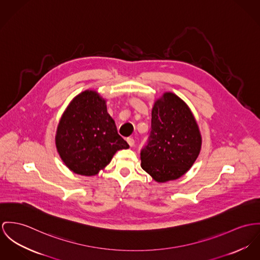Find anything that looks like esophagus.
<instances>
[{"instance_id": "34e87169", "label": "esophagus", "mask_w": 260, "mask_h": 260, "mask_svg": "<svg viewBox=\"0 0 260 260\" xmlns=\"http://www.w3.org/2000/svg\"><path fill=\"white\" fill-rule=\"evenodd\" d=\"M126 141H127V143L129 144V146H134V145H135V140H134L133 138H127Z\"/></svg>"}]
</instances>
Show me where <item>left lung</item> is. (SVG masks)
I'll return each instance as SVG.
<instances>
[{
  "instance_id": "8db88e82",
  "label": "left lung",
  "mask_w": 260,
  "mask_h": 260,
  "mask_svg": "<svg viewBox=\"0 0 260 260\" xmlns=\"http://www.w3.org/2000/svg\"><path fill=\"white\" fill-rule=\"evenodd\" d=\"M200 132L187 105L165 93L151 112V127L140 150L141 167L157 182L185 174L200 153Z\"/></svg>"
}]
</instances>
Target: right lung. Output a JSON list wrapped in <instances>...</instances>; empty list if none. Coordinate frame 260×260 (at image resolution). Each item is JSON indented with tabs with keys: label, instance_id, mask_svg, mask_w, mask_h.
<instances>
[{
	"label": "right lung",
	"instance_id": "1",
	"mask_svg": "<svg viewBox=\"0 0 260 260\" xmlns=\"http://www.w3.org/2000/svg\"><path fill=\"white\" fill-rule=\"evenodd\" d=\"M60 157L73 172L92 176L110 163L128 144L118 134L106 102L93 91H85L72 101L63 114L56 134Z\"/></svg>",
	"mask_w": 260,
	"mask_h": 260
}]
</instances>
